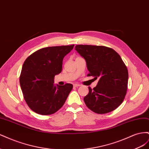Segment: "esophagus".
<instances>
[{
    "label": "esophagus",
    "mask_w": 149,
    "mask_h": 149,
    "mask_svg": "<svg viewBox=\"0 0 149 149\" xmlns=\"http://www.w3.org/2000/svg\"><path fill=\"white\" fill-rule=\"evenodd\" d=\"M80 86H81V84H73V86L75 88H78V87Z\"/></svg>",
    "instance_id": "esophagus-1"
}]
</instances>
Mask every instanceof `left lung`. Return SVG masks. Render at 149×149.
<instances>
[{
  "label": "left lung",
  "instance_id": "obj_1",
  "mask_svg": "<svg viewBox=\"0 0 149 149\" xmlns=\"http://www.w3.org/2000/svg\"><path fill=\"white\" fill-rule=\"evenodd\" d=\"M75 49L86 61L88 76L99 78L84 97L86 105L95 113L106 114L123 103L127 93L128 70L119 54L104 46L78 45Z\"/></svg>",
  "mask_w": 149,
  "mask_h": 149
}]
</instances>
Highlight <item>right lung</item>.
I'll return each mask as SVG.
<instances>
[{"mask_svg":"<svg viewBox=\"0 0 149 149\" xmlns=\"http://www.w3.org/2000/svg\"><path fill=\"white\" fill-rule=\"evenodd\" d=\"M72 45L43 48L24 61L20 84L25 101L30 109L41 115L55 113L63 106L73 85L54 86V78L62 70L63 60Z\"/></svg>","mask_w":149,"mask_h":149,"instance_id":"obj_1","label":"right lung"}]
</instances>
